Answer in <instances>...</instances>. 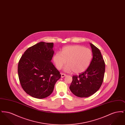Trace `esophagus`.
Returning <instances> with one entry per match:
<instances>
[{"mask_svg": "<svg viewBox=\"0 0 125 125\" xmlns=\"http://www.w3.org/2000/svg\"><path fill=\"white\" fill-rule=\"evenodd\" d=\"M61 78H64L65 77V76H66V74H65V73H61Z\"/></svg>", "mask_w": 125, "mask_h": 125, "instance_id": "obj_1", "label": "esophagus"}]
</instances>
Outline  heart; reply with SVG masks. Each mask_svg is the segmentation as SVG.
Here are the masks:
<instances>
[{
  "label": "heart",
  "instance_id": "1",
  "mask_svg": "<svg viewBox=\"0 0 125 125\" xmlns=\"http://www.w3.org/2000/svg\"><path fill=\"white\" fill-rule=\"evenodd\" d=\"M92 58V52L89 49L75 45L64 48L61 53L54 54L53 59L58 69H61L67 62L68 64L64 68L65 71L80 73L87 69Z\"/></svg>",
  "mask_w": 125,
  "mask_h": 125
}]
</instances>
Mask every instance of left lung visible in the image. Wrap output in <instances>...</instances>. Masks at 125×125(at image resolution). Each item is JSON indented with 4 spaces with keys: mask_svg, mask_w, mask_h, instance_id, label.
Returning <instances> with one entry per match:
<instances>
[{
    "mask_svg": "<svg viewBox=\"0 0 125 125\" xmlns=\"http://www.w3.org/2000/svg\"><path fill=\"white\" fill-rule=\"evenodd\" d=\"M93 58L89 67L79 76H73L69 87L72 92L78 97H87L100 89L105 72V63L100 50L90 43Z\"/></svg>",
    "mask_w": 125,
    "mask_h": 125,
    "instance_id": "obj_1",
    "label": "left lung"
}]
</instances>
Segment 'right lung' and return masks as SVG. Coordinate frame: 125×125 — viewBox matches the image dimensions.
<instances>
[{"label":"right lung","mask_w":125,"mask_h":125,"mask_svg":"<svg viewBox=\"0 0 125 125\" xmlns=\"http://www.w3.org/2000/svg\"><path fill=\"white\" fill-rule=\"evenodd\" d=\"M53 46V42H38L29 48L19 61L18 73L21 86L33 97L42 99L49 96L61 77L51 61Z\"/></svg>","instance_id":"right-lung-1"}]
</instances>
